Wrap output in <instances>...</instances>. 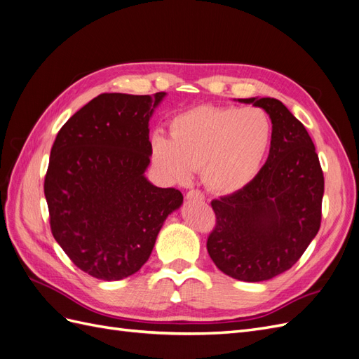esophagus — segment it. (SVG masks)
Returning <instances> with one entry per match:
<instances>
[{"mask_svg":"<svg viewBox=\"0 0 359 359\" xmlns=\"http://www.w3.org/2000/svg\"><path fill=\"white\" fill-rule=\"evenodd\" d=\"M187 201H199V202H203L205 201V196L203 193H201L199 190H190L187 194H186Z\"/></svg>","mask_w":359,"mask_h":359,"instance_id":"esophagus-1","label":"esophagus"}]
</instances>
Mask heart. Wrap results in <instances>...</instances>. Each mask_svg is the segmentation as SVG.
<instances>
[{"instance_id": "heart-1", "label": "heart", "mask_w": 359, "mask_h": 359, "mask_svg": "<svg viewBox=\"0 0 359 359\" xmlns=\"http://www.w3.org/2000/svg\"><path fill=\"white\" fill-rule=\"evenodd\" d=\"M273 124L259 107L198 106L172 118L169 139L151 137V160L160 175L178 184L202 172L203 184L232 194L252 182L269 153Z\"/></svg>"}]
</instances>
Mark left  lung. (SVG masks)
Returning <instances> with one entry per match:
<instances>
[{
	"mask_svg": "<svg viewBox=\"0 0 359 359\" xmlns=\"http://www.w3.org/2000/svg\"><path fill=\"white\" fill-rule=\"evenodd\" d=\"M238 102L269 115L273 142L247 187L211 202L217 224L206 248L222 273L255 283L292 268L318 235L325 182L310 135L283 103L271 97Z\"/></svg>",
	"mask_w": 359,
	"mask_h": 359,
	"instance_id": "8db88e82",
	"label": "left lung"
}]
</instances>
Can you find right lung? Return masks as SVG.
I'll return each instance as SVG.
<instances>
[{"label": "right lung", "instance_id": "right-lung-1", "mask_svg": "<svg viewBox=\"0 0 359 359\" xmlns=\"http://www.w3.org/2000/svg\"><path fill=\"white\" fill-rule=\"evenodd\" d=\"M166 93L100 94L61 127L50 149L45 196L50 229L72 262L104 281L142 268L175 189L149 182V119Z\"/></svg>", "mask_w": 359, "mask_h": 359}]
</instances>
